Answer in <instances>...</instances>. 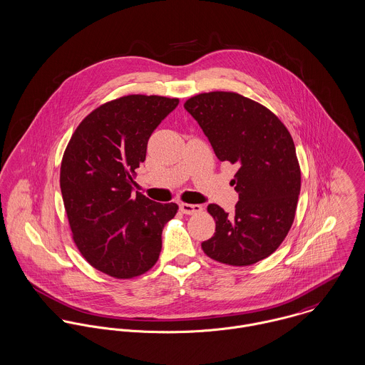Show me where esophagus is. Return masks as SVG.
<instances>
[{
	"instance_id": "34e87169",
	"label": "esophagus",
	"mask_w": 365,
	"mask_h": 365,
	"mask_svg": "<svg viewBox=\"0 0 365 365\" xmlns=\"http://www.w3.org/2000/svg\"><path fill=\"white\" fill-rule=\"evenodd\" d=\"M180 209L185 215H195V213L202 212V206L197 203H180Z\"/></svg>"
}]
</instances>
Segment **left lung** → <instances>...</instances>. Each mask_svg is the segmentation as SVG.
Masks as SVG:
<instances>
[{"label": "left lung", "instance_id": "left-lung-1", "mask_svg": "<svg viewBox=\"0 0 365 365\" xmlns=\"http://www.w3.org/2000/svg\"><path fill=\"white\" fill-rule=\"evenodd\" d=\"M184 107L217 159L238 167L235 212L207 206L216 230L202 250L226 265L257 264L277 250L296 216L301 171L293 138L270 110L238 93H200Z\"/></svg>", "mask_w": 365, "mask_h": 365}]
</instances>
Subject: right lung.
Masks as SVG:
<instances>
[{"mask_svg":"<svg viewBox=\"0 0 365 365\" xmlns=\"http://www.w3.org/2000/svg\"><path fill=\"white\" fill-rule=\"evenodd\" d=\"M180 100L130 95L93 110L75 130L60 185L73 241L100 272L131 279L159 259L162 232L175 203L133 195V174L148 140Z\"/></svg>","mask_w":365,"mask_h":365,"instance_id":"add662e5","label":"right lung"}]
</instances>
